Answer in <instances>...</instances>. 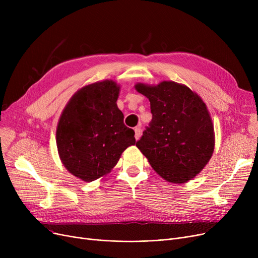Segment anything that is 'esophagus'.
<instances>
[{
    "mask_svg": "<svg viewBox=\"0 0 258 258\" xmlns=\"http://www.w3.org/2000/svg\"><path fill=\"white\" fill-rule=\"evenodd\" d=\"M134 131H135V138H136V140H139L140 136H141V128H140V126L135 127Z\"/></svg>",
    "mask_w": 258,
    "mask_h": 258,
    "instance_id": "obj_1",
    "label": "esophagus"
}]
</instances>
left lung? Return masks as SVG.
<instances>
[{
  "label": "left lung",
  "mask_w": 258,
  "mask_h": 258,
  "mask_svg": "<svg viewBox=\"0 0 258 258\" xmlns=\"http://www.w3.org/2000/svg\"><path fill=\"white\" fill-rule=\"evenodd\" d=\"M151 102L153 119L136 146L160 177L173 184L192 180L212 157L215 137L210 113L199 95L174 81L136 84Z\"/></svg>",
  "instance_id": "8db88e82"
}]
</instances>
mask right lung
I'll use <instances>...</instances> for the list:
<instances>
[{"instance_id":"right-lung-1","label":"right lung","mask_w":258,"mask_h":258,"mask_svg":"<svg viewBox=\"0 0 258 258\" xmlns=\"http://www.w3.org/2000/svg\"><path fill=\"white\" fill-rule=\"evenodd\" d=\"M120 86L112 79L79 89L64 106L56 128V145L66 169L85 182L110 172L135 132L123 123L117 106Z\"/></svg>"}]
</instances>
